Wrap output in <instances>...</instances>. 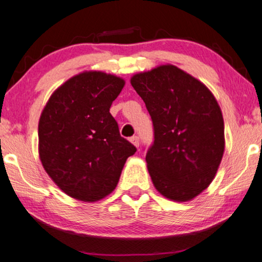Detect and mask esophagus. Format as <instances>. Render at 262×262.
I'll return each instance as SVG.
<instances>
[{"instance_id":"1","label":"esophagus","mask_w":262,"mask_h":262,"mask_svg":"<svg viewBox=\"0 0 262 262\" xmlns=\"http://www.w3.org/2000/svg\"><path fill=\"white\" fill-rule=\"evenodd\" d=\"M130 142L136 146V148H138V146H139V138L137 137V136H134V137H131Z\"/></svg>"}]
</instances>
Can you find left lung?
<instances>
[{
    "label": "left lung",
    "instance_id": "obj_1",
    "mask_svg": "<svg viewBox=\"0 0 262 262\" xmlns=\"http://www.w3.org/2000/svg\"><path fill=\"white\" fill-rule=\"evenodd\" d=\"M130 82L152 119L155 141L145 160L154 186L173 202L194 199L212 182L224 154L216 98L173 64L135 74Z\"/></svg>",
    "mask_w": 262,
    "mask_h": 262
}]
</instances>
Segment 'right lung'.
I'll use <instances>...</instances> for the list:
<instances>
[{"mask_svg": "<svg viewBox=\"0 0 262 262\" xmlns=\"http://www.w3.org/2000/svg\"><path fill=\"white\" fill-rule=\"evenodd\" d=\"M124 85L116 75L83 71L59 85L42 110L39 159L71 198L94 203L111 194L127 157L136 152L110 113Z\"/></svg>", "mask_w": 262, "mask_h": 262, "instance_id": "add662e5", "label": "right lung"}]
</instances>
